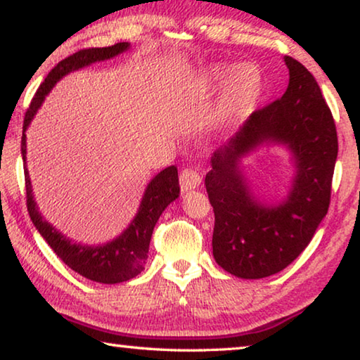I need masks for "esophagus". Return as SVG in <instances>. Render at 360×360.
I'll return each instance as SVG.
<instances>
[{
	"mask_svg": "<svg viewBox=\"0 0 360 360\" xmlns=\"http://www.w3.org/2000/svg\"><path fill=\"white\" fill-rule=\"evenodd\" d=\"M201 185V174L194 169H185L180 174V188L181 191H190Z\"/></svg>",
	"mask_w": 360,
	"mask_h": 360,
	"instance_id": "34e87169",
	"label": "esophagus"
}]
</instances>
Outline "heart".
<instances>
[{
  "label": "heart",
  "instance_id": "b5f03b06",
  "mask_svg": "<svg viewBox=\"0 0 360 360\" xmlns=\"http://www.w3.org/2000/svg\"><path fill=\"white\" fill-rule=\"evenodd\" d=\"M225 83L214 115V124H226L243 117L260 92L262 79L253 65H239L233 72L223 67L210 68L205 75V84L209 87Z\"/></svg>",
  "mask_w": 360,
  "mask_h": 360
}]
</instances>
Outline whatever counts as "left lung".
Listing matches in <instances>:
<instances>
[{
	"label": "left lung",
	"mask_w": 360,
	"mask_h": 360,
	"mask_svg": "<svg viewBox=\"0 0 360 360\" xmlns=\"http://www.w3.org/2000/svg\"><path fill=\"white\" fill-rule=\"evenodd\" d=\"M284 60L290 75L284 96L253 111L214 153L205 175L215 214V262L243 279L268 278L288 266L313 239L330 205L338 155L332 111L314 76L293 57ZM266 141L287 144L297 167L289 198L273 208L255 201L237 167L240 155Z\"/></svg>",
	"instance_id": "8db88e82"
}]
</instances>
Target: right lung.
I'll use <instances>...</instances> for the list:
<instances>
[{
	"label": "right lung",
	"instance_id": "right-lung-1",
	"mask_svg": "<svg viewBox=\"0 0 360 360\" xmlns=\"http://www.w3.org/2000/svg\"><path fill=\"white\" fill-rule=\"evenodd\" d=\"M129 43H116L108 47H89V49H81L75 52L67 58L58 62L51 70L46 79L41 82L37 94L32 98L30 107L27 108L25 117H23V134L20 141L22 158L25 162L27 155V140L25 131L30 124L34 113L43 103L49 91L54 87L56 82L63 78L65 75L75 70L86 67L94 62L107 60L121 52L127 51ZM25 172V191H27V209L30 214L33 225L37 226L39 234L46 239V243L51 245V249L56 252V255L72 268L75 273L81 274L82 278L91 279L94 282H102V284H120L135 278L143 271L145 262L148 258V249L153 229L156 221L167 205L175 201L180 194L179 185V172L175 166L166 167L161 170L148 186H146L143 199L139 207L137 215L132 220L131 225L121 236L105 245H81L73 244L72 240L65 238L57 229L47 223L38 212L37 202L33 199L30 176H28L27 166H23Z\"/></svg>",
	"mask_w": 360,
	"mask_h": 360
}]
</instances>
